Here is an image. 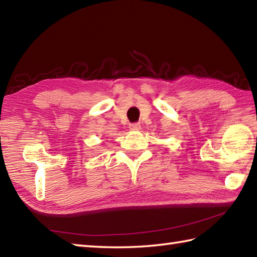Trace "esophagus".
Listing matches in <instances>:
<instances>
[{
	"label": "esophagus",
	"mask_w": 257,
	"mask_h": 257,
	"mask_svg": "<svg viewBox=\"0 0 257 257\" xmlns=\"http://www.w3.org/2000/svg\"><path fill=\"white\" fill-rule=\"evenodd\" d=\"M140 128H141L140 123H132L129 125V129L132 130V132H139Z\"/></svg>",
	"instance_id": "1"
}]
</instances>
